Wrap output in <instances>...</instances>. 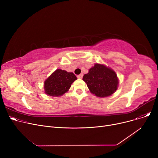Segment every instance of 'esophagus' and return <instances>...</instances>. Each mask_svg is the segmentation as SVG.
<instances>
[{"label": "esophagus", "instance_id": "obj_1", "mask_svg": "<svg viewBox=\"0 0 158 158\" xmlns=\"http://www.w3.org/2000/svg\"><path fill=\"white\" fill-rule=\"evenodd\" d=\"M82 76H83V75H82V73H81L79 75H78V76H77L78 79H82Z\"/></svg>", "mask_w": 158, "mask_h": 158}]
</instances>
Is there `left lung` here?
<instances>
[{"label":"left lung","instance_id":"left-lung-1","mask_svg":"<svg viewBox=\"0 0 158 158\" xmlns=\"http://www.w3.org/2000/svg\"><path fill=\"white\" fill-rule=\"evenodd\" d=\"M82 80L86 83L90 92L98 97L111 95L118 86L116 72L107 66L98 63L84 75Z\"/></svg>","mask_w":158,"mask_h":158}]
</instances>
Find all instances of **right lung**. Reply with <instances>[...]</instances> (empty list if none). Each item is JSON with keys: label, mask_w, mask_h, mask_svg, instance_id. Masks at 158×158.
<instances>
[{"label": "right lung", "mask_w": 158, "mask_h": 158, "mask_svg": "<svg viewBox=\"0 0 158 158\" xmlns=\"http://www.w3.org/2000/svg\"><path fill=\"white\" fill-rule=\"evenodd\" d=\"M76 80L77 77L72 72L57 69L45 81V93L52 97L61 96L68 92Z\"/></svg>", "instance_id": "1"}]
</instances>
